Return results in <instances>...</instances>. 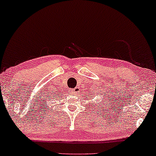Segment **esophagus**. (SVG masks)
<instances>
[{"label":"esophagus","instance_id":"34e87169","mask_svg":"<svg viewBox=\"0 0 156 156\" xmlns=\"http://www.w3.org/2000/svg\"><path fill=\"white\" fill-rule=\"evenodd\" d=\"M77 90H78V89H77V88H75V89H70L71 92L73 93V94H75V93H76V92H77Z\"/></svg>","mask_w":156,"mask_h":156}]
</instances>
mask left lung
Masks as SVG:
<instances>
[{
  "mask_svg": "<svg viewBox=\"0 0 156 156\" xmlns=\"http://www.w3.org/2000/svg\"><path fill=\"white\" fill-rule=\"evenodd\" d=\"M91 97H92V96H91Z\"/></svg>",
  "mask_w": 156,
  "mask_h": 156,
  "instance_id": "left-lung-1",
  "label": "left lung"
}]
</instances>
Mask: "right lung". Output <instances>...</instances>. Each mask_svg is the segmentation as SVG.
Returning a JSON list of instances; mask_svg holds the SVG:
<instances>
[{"label": "right lung", "instance_id": "add662e5", "mask_svg": "<svg viewBox=\"0 0 156 156\" xmlns=\"http://www.w3.org/2000/svg\"><path fill=\"white\" fill-rule=\"evenodd\" d=\"M61 95H62V94H61ZM61 95H58V98H59V97H60ZM53 98H56V96H53Z\"/></svg>", "mask_w": 156, "mask_h": 156}]
</instances>
